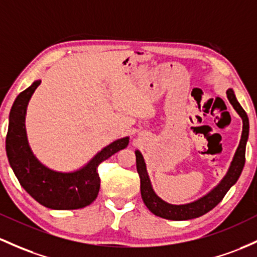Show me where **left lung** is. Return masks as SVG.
<instances>
[{
	"instance_id": "1",
	"label": "left lung",
	"mask_w": 257,
	"mask_h": 257,
	"mask_svg": "<svg viewBox=\"0 0 257 257\" xmlns=\"http://www.w3.org/2000/svg\"><path fill=\"white\" fill-rule=\"evenodd\" d=\"M227 97L229 100L230 105L236 111V113L240 115V118L243 119V132H241V138L238 149L234 154V157L225 176L215 188L211 189L204 196L199 197V199L194 200L191 202H188V204L174 205L166 202L165 200L161 199L155 193L154 188L151 185V180L149 178L148 170H146L145 160H144L142 152L135 150L137 171L140 177V191H142L143 201L154 215L166 219H171V221H187V219L197 218V217L205 215L208 211L217 206L222 201L227 191L239 179L245 165V148H246L247 138H249V118H247L246 112L244 111L243 107L236 100L233 89L227 90Z\"/></svg>"
}]
</instances>
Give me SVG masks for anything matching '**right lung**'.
Masks as SVG:
<instances>
[{
    "label": "right lung",
    "instance_id": "right-lung-1",
    "mask_svg": "<svg viewBox=\"0 0 257 257\" xmlns=\"http://www.w3.org/2000/svg\"><path fill=\"white\" fill-rule=\"evenodd\" d=\"M40 83V79L35 80L14 100L6 138L8 161L22 187L42 206L52 210L83 208L96 199L100 190L98 165L125 149L129 137L108 144L75 171L62 172L45 166L32 151L25 129L28 103Z\"/></svg>",
    "mask_w": 257,
    "mask_h": 257
}]
</instances>
